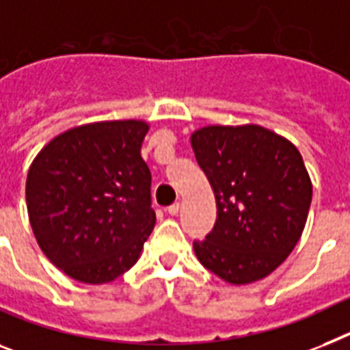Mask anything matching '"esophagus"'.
Instances as JSON below:
<instances>
[{
    "label": "esophagus",
    "instance_id": "1",
    "mask_svg": "<svg viewBox=\"0 0 350 350\" xmlns=\"http://www.w3.org/2000/svg\"><path fill=\"white\" fill-rule=\"evenodd\" d=\"M167 213H169V215H178V213H180V202L170 204V206L167 208Z\"/></svg>",
    "mask_w": 350,
    "mask_h": 350
}]
</instances>
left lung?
Returning a JSON list of instances; mask_svg holds the SVG:
<instances>
[{"label":"left lung","mask_w":350,"mask_h":350,"mask_svg":"<svg viewBox=\"0 0 350 350\" xmlns=\"http://www.w3.org/2000/svg\"><path fill=\"white\" fill-rule=\"evenodd\" d=\"M190 142L217 202L215 226L193 242L196 256L231 284L263 280L306 224L313 187L301 152L256 124L206 126Z\"/></svg>","instance_id":"left-lung-1"}]
</instances>
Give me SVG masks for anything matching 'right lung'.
I'll list each match as a JSON object with an SVG mask.
<instances>
[{"mask_svg": "<svg viewBox=\"0 0 350 350\" xmlns=\"http://www.w3.org/2000/svg\"><path fill=\"white\" fill-rule=\"evenodd\" d=\"M149 126L107 120L58 135L26 178L35 239L53 265L81 283L113 281L137 263L157 215L140 157Z\"/></svg>", "mask_w": 350, "mask_h": 350, "instance_id": "add662e5", "label": "right lung"}]
</instances>
